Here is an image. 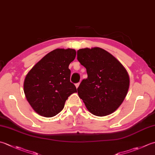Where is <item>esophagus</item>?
Masks as SVG:
<instances>
[{
    "label": "esophagus",
    "mask_w": 155,
    "mask_h": 155,
    "mask_svg": "<svg viewBox=\"0 0 155 155\" xmlns=\"http://www.w3.org/2000/svg\"><path fill=\"white\" fill-rule=\"evenodd\" d=\"M79 84H80V83H77V84H75V86H76V87L78 88V86H79Z\"/></svg>",
    "instance_id": "1"
}]
</instances>
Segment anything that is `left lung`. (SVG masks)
<instances>
[{"label":"left lung","instance_id":"1","mask_svg":"<svg viewBox=\"0 0 155 155\" xmlns=\"http://www.w3.org/2000/svg\"><path fill=\"white\" fill-rule=\"evenodd\" d=\"M77 60L86 68L88 76L77 89L79 97L95 116L112 114L128 93L130 78L126 68L113 55L98 47L78 50Z\"/></svg>","mask_w":155,"mask_h":155}]
</instances>
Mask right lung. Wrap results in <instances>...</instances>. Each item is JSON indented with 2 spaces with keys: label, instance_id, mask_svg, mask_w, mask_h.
<instances>
[{
  "label": "right lung",
  "instance_id": "add662e5",
  "mask_svg": "<svg viewBox=\"0 0 155 155\" xmlns=\"http://www.w3.org/2000/svg\"><path fill=\"white\" fill-rule=\"evenodd\" d=\"M76 57L74 49H58L46 54L30 70L24 81V93L36 113L51 117L61 111L66 100L77 93L71 83L68 66Z\"/></svg>",
  "mask_w": 155,
  "mask_h": 155
}]
</instances>
